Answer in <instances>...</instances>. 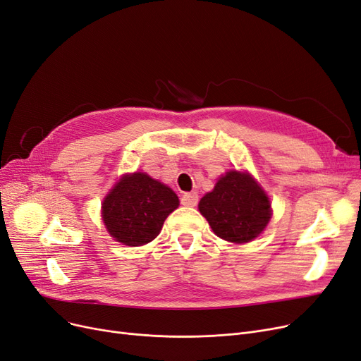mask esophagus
Instances as JSON below:
<instances>
[{
	"label": "esophagus",
	"mask_w": 361,
	"mask_h": 361,
	"mask_svg": "<svg viewBox=\"0 0 361 361\" xmlns=\"http://www.w3.org/2000/svg\"><path fill=\"white\" fill-rule=\"evenodd\" d=\"M197 199H199V196H197L196 192L184 193V195L181 196V204H183L184 207H195V205L197 204Z\"/></svg>",
	"instance_id": "esophagus-1"
}]
</instances>
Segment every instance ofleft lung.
<instances>
[{
  "label": "left lung",
  "mask_w": 361,
  "mask_h": 361,
  "mask_svg": "<svg viewBox=\"0 0 361 361\" xmlns=\"http://www.w3.org/2000/svg\"><path fill=\"white\" fill-rule=\"evenodd\" d=\"M199 211L217 236L243 244L257 238L271 219V202L248 173L231 171L207 193Z\"/></svg>",
  "instance_id": "left-lung-1"
}]
</instances>
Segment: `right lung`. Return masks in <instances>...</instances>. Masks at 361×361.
<instances>
[{
	"label": "right lung",
	"instance_id": "1",
	"mask_svg": "<svg viewBox=\"0 0 361 361\" xmlns=\"http://www.w3.org/2000/svg\"><path fill=\"white\" fill-rule=\"evenodd\" d=\"M177 207L178 196L168 185L135 172L120 180L105 197L102 219L116 241L140 247L153 241Z\"/></svg>",
	"mask_w": 361,
	"mask_h": 361
}]
</instances>
